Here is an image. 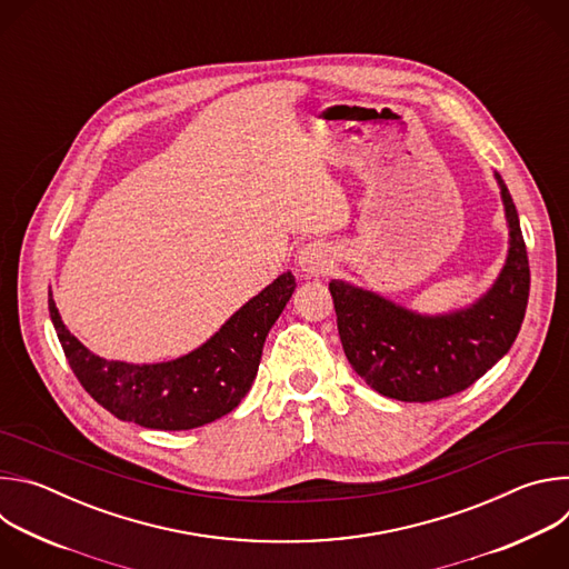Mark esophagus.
I'll return each mask as SVG.
<instances>
[{
  "instance_id": "1",
  "label": "esophagus",
  "mask_w": 569,
  "mask_h": 569,
  "mask_svg": "<svg viewBox=\"0 0 569 569\" xmlns=\"http://www.w3.org/2000/svg\"><path fill=\"white\" fill-rule=\"evenodd\" d=\"M333 266L331 250L323 242H308L299 252V268L306 277H321L327 274Z\"/></svg>"
}]
</instances>
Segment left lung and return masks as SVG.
I'll return each instance as SVG.
<instances>
[{
  "label": "left lung",
  "mask_w": 569,
  "mask_h": 569,
  "mask_svg": "<svg viewBox=\"0 0 569 569\" xmlns=\"http://www.w3.org/2000/svg\"><path fill=\"white\" fill-rule=\"evenodd\" d=\"M509 222V257L479 301L448 315H419L393 301L331 281L347 360L378 393L430 402L463 391L516 342L529 299V259L511 193L496 173Z\"/></svg>",
  "instance_id": "1"
}]
</instances>
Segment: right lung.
Wrapping results in <instances>:
<instances>
[{
    "label": "right lung",
    "mask_w": 569,
    "mask_h": 569,
    "mask_svg": "<svg viewBox=\"0 0 569 569\" xmlns=\"http://www.w3.org/2000/svg\"><path fill=\"white\" fill-rule=\"evenodd\" d=\"M295 288L292 272H283L202 347L159 365H128L88 351L67 331L51 292L49 312L73 376L110 415L150 430H193L229 415L246 398L268 331Z\"/></svg>",
    "instance_id": "right-lung-1"
}]
</instances>
